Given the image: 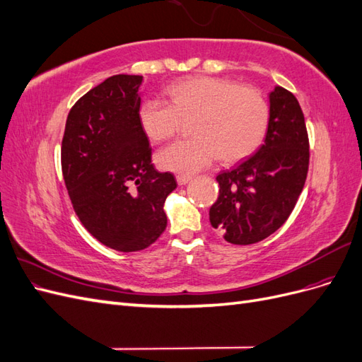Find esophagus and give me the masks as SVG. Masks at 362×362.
I'll return each instance as SVG.
<instances>
[{"label": "esophagus", "instance_id": "34e87169", "mask_svg": "<svg viewBox=\"0 0 362 362\" xmlns=\"http://www.w3.org/2000/svg\"><path fill=\"white\" fill-rule=\"evenodd\" d=\"M177 181H178L180 185H185V184L192 181V177H187V175H178Z\"/></svg>", "mask_w": 362, "mask_h": 362}]
</instances>
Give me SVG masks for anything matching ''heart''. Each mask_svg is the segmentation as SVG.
<instances>
[{
  "mask_svg": "<svg viewBox=\"0 0 362 362\" xmlns=\"http://www.w3.org/2000/svg\"><path fill=\"white\" fill-rule=\"evenodd\" d=\"M168 93L170 103L148 98L140 104L141 128L151 140L161 141L177 133L182 119L194 117V137L164 146L157 156L163 169L194 173L218 157L223 163H235L249 157L266 136L269 103L255 87L194 76L172 84Z\"/></svg>",
  "mask_w": 362,
  "mask_h": 362,
  "instance_id": "b5f03b06",
  "label": "heart"
}]
</instances>
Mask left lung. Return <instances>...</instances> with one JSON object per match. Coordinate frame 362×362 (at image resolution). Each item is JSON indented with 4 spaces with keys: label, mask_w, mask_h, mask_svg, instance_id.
Listing matches in <instances>:
<instances>
[{
    "label": "left lung",
    "mask_w": 362,
    "mask_h": 362,
    "mask_svg": "<svg viewBox=\"0 0 362 362\" xmlns=\"http://www.w3.org/2000/svg\"><path fill=\"white\" fill-rule=\"evenodd\" d=\"M269 112L264 144L216 177L221 189L210 222L233 245L258 243L286 223L308 173V134L296 96L276 86Z\"/></svg>",
    "instance_id": "left-lung-1"
}]
</instances>
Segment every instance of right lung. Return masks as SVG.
Returning <instances> with one entry per match:
<instances>
[{
  "label": "right lung",
  "instance_id": "1",
  "mask_svg": "<svg viewBox=\"0 0 362 362\" xmlns=\"http://www.w3.org/2000/svg\"><path fill=\"white\" fill-rule=\"evenodd\" d=\"M141 75L119 74L83 95L66 119L62 170L74 210L98 242L137 252L163 234L164 201L177 189L156 170L140 125Z\"/></svg>",
  "mask_w": 362,
  "mask_h": 362
}]
</instances>
